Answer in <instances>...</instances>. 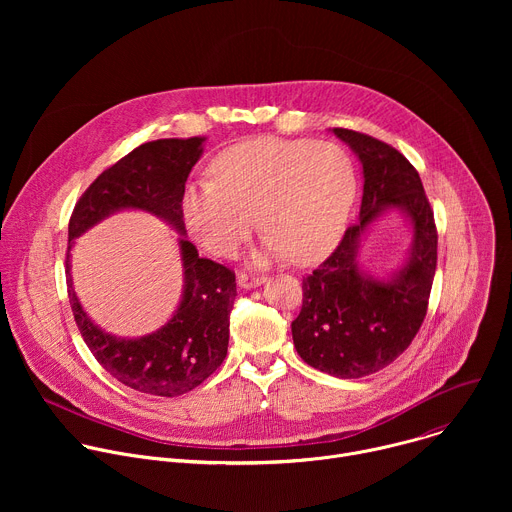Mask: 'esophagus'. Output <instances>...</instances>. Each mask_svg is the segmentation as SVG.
<instances>
[{"label":"esophagus","mask_w":512,"mask_h":512,"mask_svg":"<svg viewBox=\"0 0 512 512\" xmlns=\"http://www.w3.org/2000/svg\"><path fill=\"white\" fill-rule=\"evenodd\" d=\"M237 281H239V287H243V289H253V287L263 285V283L267 281V277H265V275H255V273H239Z\"/></svg>","instance_id":"1"}]
</instances>
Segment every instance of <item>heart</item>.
I'll return each instance as SVG.
<instances>
[{"instance_id":"b5f03b06","label":"heart","mask_w":512,"mask_h":512,"mask_svg":"<svg viewBox=\"0 0 512 512\" xmlns=\"http://www.w3.org/2000/svg\"><path fill=\"white\" fill-rule=\"evenodd\" d=\"M210 172L186 186L182 216L216 257L235 255L259 221L267 233L257 263L316 261L342 237L356 196L354 164L332 141L247 139L218 154Z\"/></svg>"}]
</instances>
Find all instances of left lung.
Here are the masks:
<instances>
[{"instance_id": "1", "label": "left lung", "mask_w": 512, "mask_h": 512, "mask_svg": "<svg viewBox=\"0 0 512 512\" xmlns=\"http://www.w3.org/2000/svg\"><path fill=\"white\" fill-rule=\"evenodd\" d=\"M332 131L362 164L360 218L334 253L304 277L302 310L291 322V336L310 367L338 379H358L389 367L419 332L435 275L437 231L421 178L401 152L367 133ZM391 207L408 216L414 245L397 274L377 280L359 271L357 243Z\"/></svg>"}]
</instances>
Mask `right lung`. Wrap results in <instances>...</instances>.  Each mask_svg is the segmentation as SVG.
<instances>
[{
    "label": "right lung",
    "mask_w": 512,
    "mask_h": 512,
    "mask_svg": "<svg viewBox=\"0 0 512 512\" xmlns=\"http://www.w3.org/2000/svg\"><path fill=\"white\" fill-rule=\"evenodd\" d=\"M204 137L156 139L139 145L107 168L79 198L68 223L66 283L72 316L101 367L133 391L178 397L221 367L229 348V320L237 296L235 273L178 239L184 291L172 320L141 338L107 334L83 310L70 277L72 241L117 210L135 208L160 216L186 233L182 196L190 170L202 156Z\"/></svg>",
    "instance_id": "obj_1"
}]
</instances>
